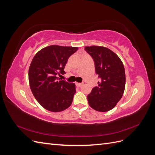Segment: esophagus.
I'll return each mask as SVG.
<instances>
[{
    "label": "esophagus",
    "instance_id": "obj_1",
    "mask_svg": "<svg viewBox=\"0 0 155 155\" xmlns=\"http://www.w3.org/2000/svg\"><path fill=\"white\" fill-rule=\"evenodd\" d=\"M83 85V83H76V86L79 87H81Z\"/></svg>",
    "mask_w": 155,
    "mask_h": 155
}]
</instances>
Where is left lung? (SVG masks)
Segmentation results:
<instances>
[{
  "label": "left lung",
  "instance_id": "1",
  "mask_svg": "<svg viewBox=\"0 0 155 155\" xmlns=\"http://www.w3.org/2000/svg\"><path fill=\"white\" fill-rule=\"evenodd\" d=\"M95 64V70L101 81L92 88L87 96L88 104L93 109L107 112L116 105L122 97L125 87V72L120 58L104 46H85Z\"/></svg>",
  "mask_w": 155,
  "mask_h": 155
}]
</instances>
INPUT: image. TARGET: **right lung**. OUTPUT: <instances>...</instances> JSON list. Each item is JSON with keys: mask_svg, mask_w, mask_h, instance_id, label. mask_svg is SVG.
<instances>
[{"mask_svg": "<svg viewBox=\"0 0 155 155\" xmlns=\"http://www.w3.org/2000/svg\"><path fill=\"white\" fill-rule=\"evenodd\" d=\"M78 47L51 45L41 49L33 58L28 71L29 84L33 95L45 109L61 112L71 105L76 85L59 80L64 74L69 57Z\"/></svg>", "mask_w": 155, "mask_h": 155, "instance_id": "1", "label": "right lung"}]
</instances>
